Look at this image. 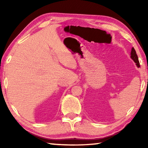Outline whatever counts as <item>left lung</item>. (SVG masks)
Returning <instances> with one entry per match:
<instances>
[{
	"instance_id": "1",
	"label": "left lung",
	"mask_w": 148,
	"mask_h": 148,
	"mask_svg": "<svg viewBox=\"0 0 148 148\" xmlns=\"http://www.w3.org/2000/svg\"><path fill=\"white\" fill-rule=\"evenodd\" d=\"M131 59L134 61L135 63H136V66L138 67H140V62L138 61V58L137 54L136 53V51H135L134 47H132L131 52Z\"/></svg>"
}]
</instances>
